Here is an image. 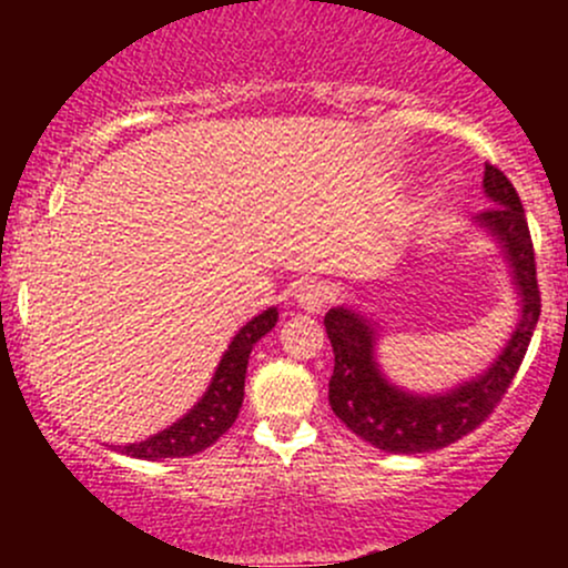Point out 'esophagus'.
Masks as SVG:
<instances>
[{
	"label": "esophagus",
	"instance_id": "34e87169",
	"mask_svg": "<svg viewBox=\"0 0 568 568\" xmlns=\"http://www.w3.org/2000/svg\"><path fill=\"white\" fill-rule=\"evenodd\" d=\"M294 300L305 313H321L326 307V300H329V296H326V288L321 283H302L300 288L294 291Z\"/></svg>",
	"mask_w": 568,
	"mask_h": 568
}]
</instances>
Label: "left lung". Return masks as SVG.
Segmentation results:
<instances>
[{
  "label": "left lung",
  "instance_id": "left-lung-1",
  "mask_svg": "<svg viewBox=\"0 0 568 568\" xmlns=\"http://www.w3.org/2000/svg\"><path fill=\"white\" fill-rule=\"evenodd\" d=\"M484 194L491 209L473 216V225L495 242L508 266L517 324L497 357L480 374L445 390H409L385 374L379 363L382 321L354 305H337L324 316L335 352L329 406L348 432L385 454H428L456 443L489 417L519 371L541 313L536 257L517 189L497 168L486 164Z\"/></svg>",
  "mask_w": 568,
  "mask_h": 568
}]
</instances>
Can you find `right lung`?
Listing matches in <instances>:
<instances>
[{
  "mask_svg": "<svg viewBox=\"0 0 568 568\" xmlns=\"http://www.w3.org/2000/svg\"><path fill=\"white\" fill-rule=\"evenodd\" d=\"M277 318V307H266L233 335L214 376H211L209 387L194 400L186 415H181L175 423H170L168 428L156 432L153 437H145L142 443L112 445V448L131 456V459L162 462L194 456L209 448V445H214L236 423L239 409H242L252 346L274 329Z\"/></svg>",
  "mask_w": 568,
  "mask_h": 568,
  "instance_id": "add662e5",
  "label": "right lung"
}]
</instances>
